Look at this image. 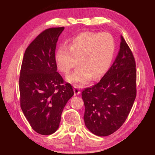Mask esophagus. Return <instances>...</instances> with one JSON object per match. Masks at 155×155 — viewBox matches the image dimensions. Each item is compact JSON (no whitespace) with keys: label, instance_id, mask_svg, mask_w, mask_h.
<instances>
[{"label":"esophagus","instance_id":"esophagus-1","mask_svg":"<svg viewBox=\"0 0 155 155\" xmlns=\"http://www.w3.org/2000/svg\"><path fill=\"white\" fill-rule=\"evenodd\" d=\"M74 96H77V95L80 94L81 93L80 89L77 86L74 87Z\"/></svg>","mask_w":155,"mask_h":155}]
</instances>
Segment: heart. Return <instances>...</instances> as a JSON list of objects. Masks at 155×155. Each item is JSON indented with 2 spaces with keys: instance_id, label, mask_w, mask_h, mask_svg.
Segmentation results:
<instances>
[{
  "instance_id": "heart-1",
  "label": "heart",
  "mask_w": 155,
  "mask_h": 155,
  "mask_svg": "<svg viewBox=\"0 0 155 155\" xmlns=\"http://www.w3.org/2000/svg\"><path fill=\"white\" fill-rule=\"evenodd\" d=\"M115 52V42L108 32H84L74 37L68 46L61 45L55 52L58 69L67 74L78 62L79 66L67 80L72 84L83 85L92 78L97 79L110 68Z\"/></svg>"
}]
</instances>
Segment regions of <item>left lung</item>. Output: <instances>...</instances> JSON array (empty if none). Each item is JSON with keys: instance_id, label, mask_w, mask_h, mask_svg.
<instances>
[{"instance_id": "obj_1", "label": "left lung", "mask_w": 155, "mask_h": 155, "mask_svg": "<svg viewBox=\"0 0 155 155\" xmlns=\"http://www.w3.org/2000/svg\"><path fill=\"white\" fill-rule=\"evenodd\" d=\"M135 67L132 52L120 36L113 65L99 83L82 93L85 126L95 135H110L126 120L136 98Z\"/></svg>"}]
</instances>
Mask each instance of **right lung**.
<instances>
[{
	"label": "right lung",
	"instance_id": "add662e5",
	"mask_svg": "<svg viewBox=\"0 0 155 155\" xmlns=\"http://www.w3.org/2000/svg\"><path fill=\"white\" fill-rule=\"evenodd\" d=\"M64 29L51 28L41 32L26 49L22 59L21 109L32 129L42 135L57 131L63 108L74 94L71 85L64 84L54 60L57 42Z\"/></svg>",
	"mask_w": 155,
	"mask_h": 155
}]
</instances>
